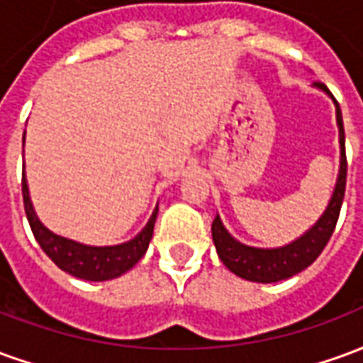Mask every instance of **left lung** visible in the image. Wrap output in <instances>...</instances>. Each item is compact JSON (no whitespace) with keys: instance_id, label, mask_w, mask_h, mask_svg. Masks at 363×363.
<instances>
[{"instance_id":"8db88e82","label":"left lung","mask_w":363,"mask_h":363,"mask_svg":"<svg viewBox=\"0 0 363 363\" xmlns=\"http://www.w3.org/2000/svg\"><path fill=\"white\" fill-rule=\"evenodd\" d=\"M315 87L325 91L336 108V124H338V143H340V167H338V177H336L333 196L328 200L327 210L323 212L319 220L313 223L311 228L305 231L303 235L297 237L296 241L284 245V247H274V249H260L251 247L229 233L220 216H216L212 223V237L216 251L221 262L231 270V272L249 281H259V284H272V281L288 280L296 276L307 267H311L317 260L323 249L327 247L328 239L333 235L338 221V213L342 208L344 190H346V151H344V124L342 112L336 103V99L330 95V91L323 83H315Z\"/></svg>"}]
</instances>
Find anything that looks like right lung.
Here are the masks:
<instances>
[{
    "label": "right lung",
    "mask_w": 363,
    "mask_h": 363,
    "mask_svg": "<svg viewBox=\"0 0 363 363\" xmlns=\"http://www.w3.org/2000/svg\"><path fill=\"white\" fill-rule=\"evenodd\" d=\"M23 145H25V135H23ZM23 202H25V213H27L30 229L35 233V239L43 247V251L50 257L52 262L62 268L64 272L89 281L112 280L134 267L150 247L151 237H153V225H155L159 212V208L155 206L145 228L126 243L95 247V245H83L74 239L56 235L38 220L33 202H30L25 171H23Z\"/></svg>",
    "instance_id": "1"
}]
</instances>
